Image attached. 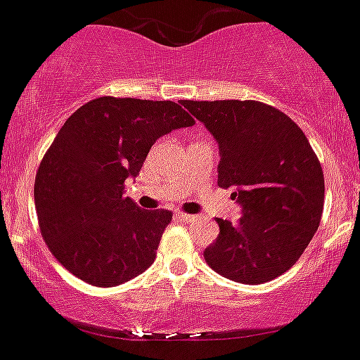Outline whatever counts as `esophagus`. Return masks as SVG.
Returning <instances> with one entry per match:
<instances>
[{"label": "esophagus", "mask_w": 360, "mask_h": 360, "mask_svg": "<svg viewBox=\"0 0 360 360\" xmlns=\"http://www.w3.org/2000/svg\"><path fill=\"white\" fill-rule=\"evenodd\" d=\"M177 217L181 219V221H186V223H190V221H195L198 219V215H192V214H184V212H177Z\"/></svg>", "instance_id": "obj_1"}]
</instances>
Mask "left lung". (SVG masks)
<instances>
[{"label": "left lung", "instance_id": "8db88e82", "mask_svg": "<svg viewBox=\"0 0 360 360\" xmlns=\"http://www.w3.org/2000/svg\"><path fill=\"white\" fill-rule=\"evenodd\" d=\"M179 103L215 137L217 184L232 188L243 206L237 223L217 219L205 261L236 283L279 277L299 261L323 217L324 176L314 148L295 121L266 103Z\"/></svg>", "mask_w": 360, "mask_h": 360}]
</instances>
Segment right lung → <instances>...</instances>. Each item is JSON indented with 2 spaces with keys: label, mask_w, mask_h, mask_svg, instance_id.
I'll use <instances>...</instances> for the list:
<instances>
[{
  "label": "right lung",
  "mask_w": 360,
  "mask_h": 360,
  "mask_svg": "<svg viewBox=\"0 0 360 360\" xmlns=\"http://www.w3.org/2000/svg\"><path fill=\"white\" fill-rule=\"evenodd\" d=\"M195 123L174 101L92 99L65 121L34 183L39 230L59 264L81 281L110 288L154 262L170 210H141L124 198L150 148Z\"/></svg>",
  "instance_id": "right-lung-1"
}]
</instances>
